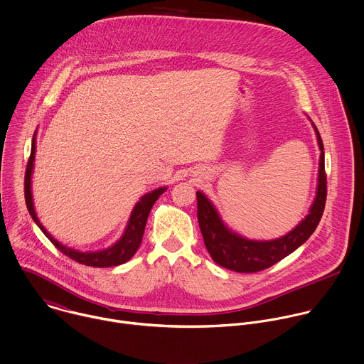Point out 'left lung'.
I'll return each mask as SVG.
<instances>
[{
	"label": "left lung",
	"instance_id": "obj_1",
	"mask_svg": "<svg viewBox=\"0 0 364 364\" xmlns=\"http://www.w3.org/2000/svg\"><path fill=\"white\" fill-rule=\"evenodd\" d=\"M317 143L320 147L318 163V186L316 198L311 204L310 214L299 223L289 234L270 240L256 241L241 237L232 232L220 218L211 201L197 191V217L198 225L204 238V245L211 259L221 267L237 273H256L272 267L294 250H297L304 241L313 234L320 223L324 211L327 197V178L324 171V147L317 127L313 124Z\"/></svg>",
	"mask_w": 364,
	"mask_h": 364
}]
</instances>
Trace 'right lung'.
Wrapping results in <instances>:
<instances>
[{
    "label": "right lung",
    "mask_w": 364,
    "mask_h": 364,
    "mask_svg": "<svg viewBox=\"0 0 364 364\" xmlns=\"http://www.w3.org/2000/svg\"><path fill=\"white\" fill-rule=\"evenodd\" d=\"M36 136V134H34ZM34 154H36V137L33 139L31 144V154L27 163V170H26V180H24V193H26V204L30 211V215L36 221V224L41 228V231L47 235V238L51 241V243L65 256L73 259L74 262L84 264V266H91V267H111V266H118V264H124L129 262L136 252L139 250L146 223L149 218V214L151 211V207L157 201V198L167 190V187H160L157 190H153L151 193H147L140 198V201L134 205L130 220L127 223L124 234L121 235V238L117 241L115 245L105 250L100 252H77L74 249H68L63 246L61 243L55 238L51 237V234L44 228V225L40 223L37 218L34 204H33V194H31V174H33V167H34Z\"/></svg>",
    "instance_id": "right-lung-1"
}]
</instances>
